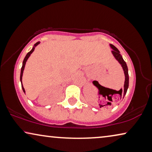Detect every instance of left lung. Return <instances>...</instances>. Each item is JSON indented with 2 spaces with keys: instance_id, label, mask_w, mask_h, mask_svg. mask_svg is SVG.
I'll return each mask as SVG.
<instances>
[{
  "instance_id": "obj_1",
  "label": "left lung",
  "mask_w": 152,
  "mask_h": 152,
  "mask_svg": "<svg viewBox=\"0 0 152 152\" xmlns=\"http://www.w3.org/2000/svg\"><path fill=\"white\" fill-rule=\"evenodd\" d=\"M110 47L113 49V50H112V53L113 54V56L114 58L116 60H117L118 62L121 65V66L123 68V69H124V74H125V83H124V90L123 91L122 89H121L120 91H117L118 92V94L121 95V99L124 98V96L125 95V94H126L127 91V88H128V86H129V75H128V69H127V64L126 63H125V61H124V59H123L121 55L120 54V51L118 50L117 48H116L114 47V45H110ZM100 86V85H99Z\"/></svg>"
}]
</instances>
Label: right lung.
<instances>
[{
	"label": "right lung",
	"mask_w": 152,
	"mask_h": 152,
	"mask_svg": "<svg viewBox=\"0 0 152 152\" xmlns=\"http://www.w3.org/2000/svg\"><path fill=\"white\" fill-rule=\"evenodd\" d=\"M39 44V42H36V44H35L34 46V47H33L32 49L30 51L28 52L27 55H26L25 58V59H24V60H23V66H22V68H21V72H20V81H21V84H22V88H23V91L24 92H25V88H24V87H23V83H22V78H23V71H24V69H25V64H26V61H27L28 58H29V56H31V54L32 53L34 52V49H35V47H36L37 45H38Z\"/></svg>",
	"instance_id": "add662e5"
}]
</instances>
